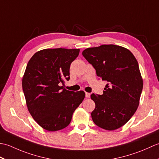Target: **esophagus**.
Instances as JSON below:
<instances>
[{"instance_id": "1", "label": "esophagus", "mask_w": 159, "mask_h": 159, "mask_svg": "<svg viewBox=\"0 0 159 159\" xmlns=\"http://www.w3.org/2000/svg\"><path fill=\"white\" fill-rule=\"evenodd\" d=\"M90 93H87V92H85V96L86 98H89L90 97Z\"/></svg>"}]
</instances>
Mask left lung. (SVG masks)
Instances as JSON below:
<instances>
[{"label": "left lung", "mask_w": 159, "mask_h": 159, "mask_svg": "<svg viewBox=\"0 0 159 159\" xmlns=\"http://www.w3.org/2000/svg\"><path fill=\"white\" fill-rule=\"evenodd\" d=\"M82 54L98 78L108 82L102 95H91L96 104L93 121L104 130H116L128 122L139 104L143 79L137 61L129 50L113 44L88 48Z\"/></svg>", "instance_id": "8db88e82"}]
</instances>
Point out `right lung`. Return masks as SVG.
I'll use <instances>...</instances> for the list:
<instances>
[{"mask_svg":"<svg viewBox=\"0 0 159 159\" xmlns=\"http://www.w3.org/2000/svg\"><path fill=\"white\" fill-rule=\"evenodd\" d=\"M79 49H43L29 60L22 78V89L30 114L40 126L57 131L70 124L74 111L85 98L83 91L63 89L70 79V64Z\"/></svg>","mask_w":159,"mask_h":159,"instance_id":"add662e5","label":"right lung"}]
</instances>
